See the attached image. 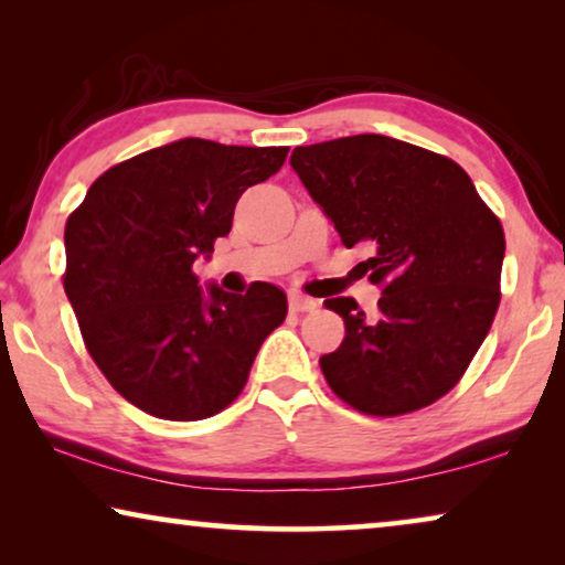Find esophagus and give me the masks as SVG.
Here are the masks:
<instances>
[{"label": "esophagus", "instance_id": "34e87169", "mask_svg": "<svg viewBox=\"0 0 565 565\" xmlns=\"http://www.w3.org/2000/svg\"><path fill=\"white\" fill-rule=\"evenodd\" d=\"M288 303H290V311H298V313L316 311V308H319V300H313V298H308V296H300V292H290Z\"/></svg>", "mask_w": 565, "mask_h": 565}]
</instances>
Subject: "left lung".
<instances>
[{"label":"left lung","mask_w":565,"mask_h":565,"mask_svg":"<svg viewBox=\"0 0 565 565\" xmlns=\"http://www.w3.org/2000/svg\"><path fill=\"white\" fill-rule=\"evenodd\" d=\"M308 195L344 246L365 242L377 311L329 298L344 319L323 354L331 391L362 414L396 416L435 404L473 360L499 308L504 231L466 169L398 138L360 134L298 146Z\"/></svg>","instance_id":"1"}]
</instances>
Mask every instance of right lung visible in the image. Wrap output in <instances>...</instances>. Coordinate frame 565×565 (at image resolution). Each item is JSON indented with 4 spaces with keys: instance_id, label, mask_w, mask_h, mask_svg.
Instances as JSON below:
<instances>
[{
    "instance_id": "right-lung-1",
    "label": "right lung",
    "mask_w": 565,
    "mask_h": 565,
    "mask_svg": "<svg viewBox=\"0 0 565 565\" xmlns=\"http://www.w3.org/2000/svg\"><path fill=\"white\" fill-rule=\"evenodd\" d=\"M285 157V146L180 138L107 169L68 215L66 298L92 360L141 412L172 422L223 412L285 321L275 285L234 296L192 273L231 231L242 192Z\"/></svg>"
}]
</instances>
